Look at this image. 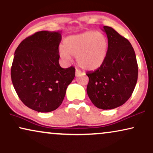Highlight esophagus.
Masks as SVG:
<instances>
[{"mask_svg": "<svg viewBox=\"0 0 153 153\" xmlns=\"http://www.w3.org/2000/svg\"><path fill=\"white\" fill-rule=\"evenodd\" d=\"M82 73L81 72V71L79 70V69H76V70H75V75H76V76H78V75H81Z\"/></svg>", "mask_w": 153, "mask_h": 153, "instance_id": "34e87169", "label": "esophagus"}]
</instances>
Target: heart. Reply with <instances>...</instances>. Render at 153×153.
<instances>
[{
    "mask_svg": "<svg viewBox=\"0 0 153 153\" xmlns=\"http://www.w3.org/2000/svg\"><path fill=\"white\" fill-rule=\"evenodd\" d=\"M108 48V42L103 34L86 31L65 38L63 48L59 49V55L66 62L70 61V56H76L79 66L85 70L94 71L104 63Z\"/></svg>",
    "mask_w": 153,
    "mask_h": 153,
    "instance_id": "b5f03b06",
    "label": "heart"
}]
</instances>
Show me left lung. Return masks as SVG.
Wrapping results in <instances>:
<instances>
[{"mask_svg":"<svg viewBox=\"0 0 153 153\" xmlns=\"http://www.w3.org/2000/svg\"><path fill=\"white\" fill-rule=\"evenodd\" d=\"M108 42L102 66L87 72V93L98 108L113 109L123 105L131 97L138 79L135 52L129 40L109 26H103Z\"/></svg>","mask_w":153,"mask_h":153,"instance_id":"8db88e82","label":"left lung"}]
</instances>
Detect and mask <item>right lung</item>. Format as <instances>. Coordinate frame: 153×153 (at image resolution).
<instances>
[{"label":"right lung","mask_w":153,"mask_h":153,"mask_svg":"<svg viewBox=\"0 0 153 153\" xmlns=\"http://www.w3.org/2000/svg\"><path fill=\"white\" fill-rule=\"evenodd\" d=\"M61 34L36 32L22 41L15 52L12 82L24 105L36 111L48 113L59 107L74 79V67L63 68L59 63Z\"/></svg>","instance_id":"add662e5"}]
</instances>
